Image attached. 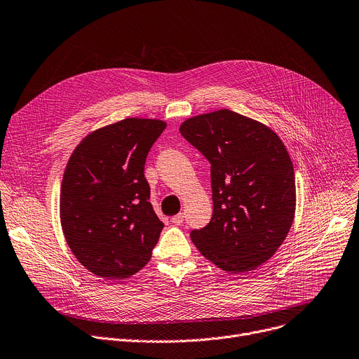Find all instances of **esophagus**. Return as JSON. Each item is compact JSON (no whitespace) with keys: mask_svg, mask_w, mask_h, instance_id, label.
Returning <instances> with one entry per match:
<instances>
[{"mask_svg":"<svg viewBox=\"0 0 359 359\" xmlns=\"http://www.w3.org/2000/svg\"><path fill=\"white\" fill-rule=\"evenodd\" d=\"M183 221H184V215L183 213H177V215H175V217L172 218V224H175V225H182Z\"/></svg>","mask_w":359,"mask_h":359,"instance_id":"esophagus-1","label":"esophagus"}]
</instances>
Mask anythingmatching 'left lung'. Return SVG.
I'll return each mask as SVG.
<instances>
[{
    "mask_svg": "<svg viewBox=\"0 0 359 359\" xmlns=\"http://www.w3.org/2000/svg\"><path fill=\"white\" fill-rule=\"evenodd\" d=\"M180 134L210 163L213 213L190 232L201 254L228 273L269 261L296 210L294 169L278 135L229 109L189 118Z\"/></svg>",
    "mask_w": 359,
    "mask_h": 359,
    "instance_id": "1",
    "label": "left lung"
}]
</instances>
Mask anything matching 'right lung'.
I'll return each mask as SVG.
<instances>
[{
    "label": "right lung",
    "instance_id": "right-lung-1",
    "mask_svg": "<svg viewBox=\"0 0 359 359\" xmlns=\"http://www.w3.org/2000/svg\"><path fill=\"white\" fill-rule=\"evenodd\" d=\"M160 119L126 118L85 137L60 189V222L81 264L108 280L128 278L151 258L163 222L150 203L147 154Z\"/></svg>",
    "mask_w": 359,
    "mask_h": 359
}]
</instances>
